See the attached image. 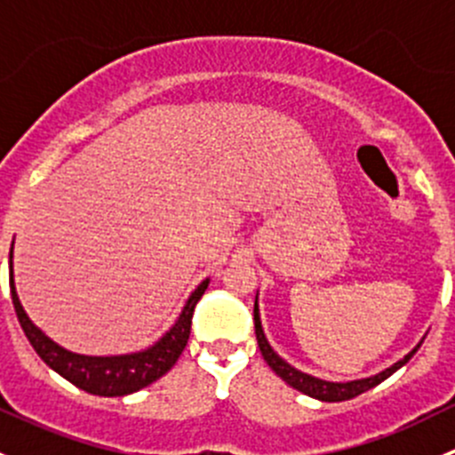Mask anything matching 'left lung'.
<instances>
[{
    "label": "left lung",
    "instance_id": "obj_1",
    "mask_svg": "<svg viewBox=\"0 0 455 455\" xmlns=\"http://www.w3.org/2000/svg\"><path fill=\"white\" fill-rule=\"evenodd\" d=\"M253 319H255V337H257V346H259V352L261 356H264V361L268 363V368L275 371V374L279 376L282 380H286L291 387L299 389L301 394H306V396H313L316 401H325V403H339V401H350V398L359 396V394L368 392V389L376 387L379 383H383L387 376H392L394 371L401 370L403 365L407 363V361L411 359V356L416 355V350L420 347V341L419 346L414 347V350L410 352V355H405V359L396 361V363L392 365V368L379 371V374L370 376V379H359V380H347V383H332V380H323V379H316V376H310L306 374V371H299L297 368H292L291 363H286V361L282 359V356L277 355V352L270 347V343L266 341V334L264 330H261V321H259V310H257V299H255V308H253Z\"/></svg>",
    "mask_w": 455,
    "mask_h": 455
}]
</instances>
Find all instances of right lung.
<instances>
[{
    "instance_id": "add662e5",
    "label": "right lung",
    "mask_w": 455,
    "mask_h": 455,
    "mask_svg": "<svg viewBox=\"0 0 455 455\" xmlns=\"http://www.w3.org/2000/svg\"><path fill=\"white\" fill-rule=\"evenodd\" d=\"M8 270H11L12 306H15L17 319H20L21 330L28 337L30 346L35 347V352L48 368H52L57 374H61L63 379L70 380L72 385H76L84 392L96 394V396H125V394L139 392V389L158 380L163 374H167L178 361V356L182 355V350H185L187 341H189L196 304H198L206 286H209V279H204L191 292L189 301L182 308L176 323L172 325V330L147 350L121 356H84L68 352L66 347L57 346L52 339L45 337L28 319L26 310L21 308L15 282H12V249Z\"/></svg>"
}]
</instances>
